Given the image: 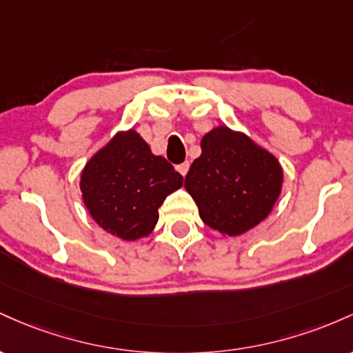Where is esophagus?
Wrapping results in <instances>:
<instances>
[{"instance_id":"obj_1","label":"esophagus","mask_w":353,"mask_h":353,"mask_svg":"<svg viewBox=\"0 0 353 353\" xmlns=\"http://www.w3.org/2000/svg\"><path fill=\"white\" fill-rule=\"evenodd\" d=\"M188 168H190V163L188 161H183V163H180L176 166V170H178V173H180V175H187L188 173Z\"/></svg>"}]
</instances>
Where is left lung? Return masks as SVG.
Listing matches in <instances>:
<instances>
[{"label":"left lung","mask_w":353,"mask_h":353,"mask_svg":"<svg viewBox=\"0 0 353 353\" xmlns=\"http://www.w3.org/2000/svg\"><path fill=\"white\" fill-rule=\"evenodd\" d=\"M282 183L279 160L228 126H216L201 138V155L185 176V188L203 223L228 236L241 235L267 219Z\"/></svg>","instance_id":"1"}]
</instances>
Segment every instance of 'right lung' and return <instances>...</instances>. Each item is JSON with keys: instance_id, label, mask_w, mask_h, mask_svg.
I'll list each match as a JSON object with an SVG mask.
<instances>
[{"instance_id": "add662e5", "label": "right lung", "mask_w": 353, "mask_h": 353, "mask_svg": "<svg viewBox=\"0 0 353 353\" xmlns=\"http://www.w3.org/2000/svg\"><path fill=\"white\" fill-rule=\"evenodd\" d=\"M183 176L163 157L153 155L134 130L117 133L90 158L80 188L90 215L103 230L133 241L148 236L165 198Z\"/></svg>"}]
</instances>
